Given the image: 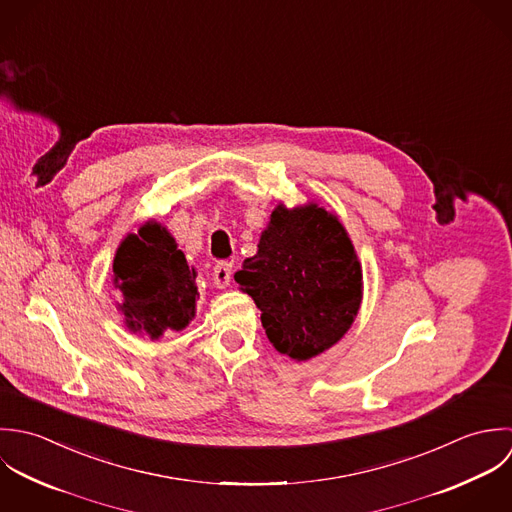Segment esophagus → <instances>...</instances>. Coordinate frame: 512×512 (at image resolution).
<instances>
[{"instance_id": "esophagus-1", "label": "esophagus", "mask_w": 512, "mask_h": 512, "mask_svg": "<svg viewBox=\"0 0 512 512\" xmlns=\"http://www.w3.org/2000/svg\"><path fill=\"white\" fill-rule=\"evenodd\" d=\"M213 283L217 289H225L231 283V263L221 261L213 269Z\"/></svg>"}]
</instances>
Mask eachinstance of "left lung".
Masks as SVG:
<instances>
[{"label": "left lung", "mask_w": 512, "mask_h": 512, "mask_svg": "<svg viewBox=\"0 0 512 512\" xmlns=\"http://www.w3.org/2000/svg\"><path fill=\"white\" fill-rule=\"evenodd\" d=\"M257 247L235 281L261 310L271 344L299 362L334 346L362 303V267L338 217L312 202L279 204Z\"/></svg>", "instance_id": "left-lung-1"}]
</instances>
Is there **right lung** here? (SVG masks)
Instances as JSON below:
<instances>
[{
    "mask_svg": "<svg viewBox=\"0 0 512 512\" xmlns=\"http://www.w3.org/2000/svg\"><path fill=\"white\" fill-rule=\"evenodd\" d=\"M112 273L122 299L118 308L132 332L156 340L166 330L186 328L196 316L198 273L160 223L146 221L122 239Z\"/></svg>",
    "mask_w": 512,
    "mask_h": 512,
    "instance_id": "right-lung-1",
    "label": "right lung"
}]
</instances>
